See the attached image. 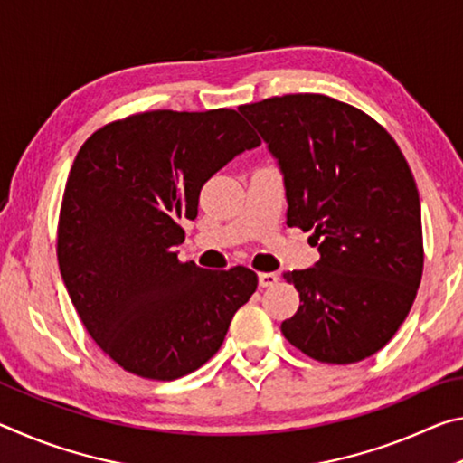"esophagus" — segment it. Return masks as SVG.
I'll return each mask as SVG.
<instances>
[{
  "instance_id": "34e87169",
  "label": "esophagus",
  "mask_w": 463,
  "mask_h": 463,
  "mask_svg": "<svg viewBox=\"0 0 463 463\" xmlns=\"http://www.w3.org/2000/svg\"><path fill=\"white\" fill-rule=\"evenodd\" d=\"M278 281H279L278 273H273V271H263V273H260V286H261V288H271V286H276Z\"/></svg>"
}]
</instances>
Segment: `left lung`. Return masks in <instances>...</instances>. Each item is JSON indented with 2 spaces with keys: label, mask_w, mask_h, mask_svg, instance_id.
<instances>
[{
  "label": "left lung",
  "mask_w": 463,
  "mask_h": 463,
  "mask_svg": "<svg viewBox=\"0 0 463 463\" xmlns=\"http://www.w3.org/2000/svg\"><path fill=\"white\" fill-rule=\"evenodd\" d=\"M239 112L284 174L288 226L312 231L320 260L286 271L300 308L286 339L323 364H355L409 317L422 276L420 200L396 140L362 109L323 93H288Z\"/></svg>",
  "instance_id": "obj_1"
}]
</instances>
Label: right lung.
Masks as SVG:
<instances>
[{
	"mask_svg": "<svg viewBox=\"0 0 463 463\" xmlns=\"http://www.w3.org/2000/svg\"><path fill=\"white\" fill-rule=\"evenodd\" d=\"M229 108L151 109L109 122L77 153L62 194L57 257L83 326L130 373L177 380L213 357L257 289L249 268L179 261V218L198 216L202 185L260 146Z\"/></svg>",
	"mask_w": 463,
	"mask_h": 463,
	"instance_id": "1",
	"label": "right lung"
}]
</instances>
